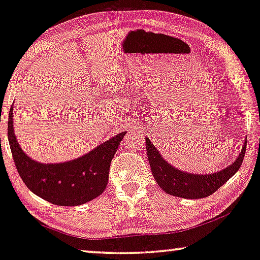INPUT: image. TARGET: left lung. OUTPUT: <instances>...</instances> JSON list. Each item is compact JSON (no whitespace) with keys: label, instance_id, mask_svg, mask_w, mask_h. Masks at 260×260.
Wrapping results in <instances>:
<instances>
[{"label":"left lung","instance_id":"left-lung-1","mask_svg":"<svg viewBox=\"0 0 260 260\" xmlns=\"http://www.w3.org/2000/svg\"><path fill=\"white\" fill-rule=\"evenodd\" d=\"M146 150L154 179L162 190L182 199L197 200L210 196L238 172L245 156L246 141H244L241 153L229 167L212 174H192L173 167L148 138H146Z\"/></svg>","mask_w":260,"mask_h":260}]
</instances>
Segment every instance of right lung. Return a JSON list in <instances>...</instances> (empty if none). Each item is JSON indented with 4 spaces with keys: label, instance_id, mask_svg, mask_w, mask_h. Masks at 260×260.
Listing matches in <instances>:
<instances>
[{
    "label": "right lung",
    "instance_id": "add662e5",
    "mask_svg": "<svg viewBox=\"0 0 260 260\" xmlns=\"http://www.w3.org/2000/svg\"><path fill=\"white\" fill-rule=\"evenodd\" d=\"M13 106L9 111L8 140L17 172L31 191L61 207H77L102 195L106 189L111 161L126 132L114 135L91 152L60 164H41L29 157L14 132Z\"/></svg>",
    "mask_w": 260,
    "mask_h": 260
}]
</instances>
